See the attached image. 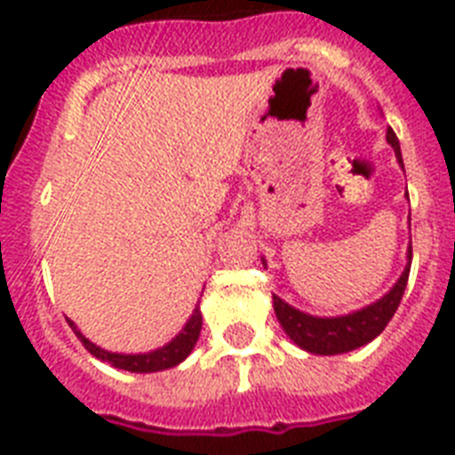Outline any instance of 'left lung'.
<instances>
[{"label":"left lung","mask_w":455,"mask_h":455,"mask_svg":"<svg viewBox=\"0 0 455 455\" xmlns=\"http://www.w3.org/2000/svg\"><path fill=\"white\" fill-rule=\"evenodd\" d=\"M386 141L393 146L395 151L397 163L404 169L403 153H400V141H397L395 132L388 127L386 132ZM262 265H265V258H262ZM409 267H411V242H409L407 249V267L400 274V279L395 281V286L386 292L384 298H379L377 302L367 304L363 309L351 311V314H344V316H311V314H304V311L295 309L288 302L279 298V295H272L274 299V314L279 318L281 328L291 337L299 348L309 351V354L316 355H337V354H348L354 348L365 347L370 344L374 337H379L384 332V328L388 325V321L393 318V314L400 307V299L404 295V288H407L409 279Z\"/></svg>","instance_id":"8db88e82"}]
</instances>
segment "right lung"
Masks as SVG:
<instances>
[{"label": "right lung", "instance_id": "add662e5", "mask_svg": "<svg viewBox=\"0 0 455 455\" xmlns=\"http://www.w3.org/2000/svg\"><path fill=\"white\" fill-rule=\"evenodd\" d=\"M71 325V330L76 332V337L84 341V347L88 348L90 354L100 358L101 363H108V365L118 367V370L125 371H137V374H148V371H163L169 367H176L179 363L190 355V351L195 348L197 339H200L202 330V311L200 304L195 307L188 323L183 325V330L172 341H167L164 347L153 348V351H146V354H114V351H107V348L97 347L88 337L81 332V330L74 325V321H67Z\"/></svg>", "mask_w": 455, "mask_h": 455}]
</instances>
